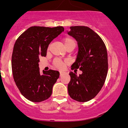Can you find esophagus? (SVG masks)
I'll use <instances>...</instances> for the list:
<instances>
[{
    "label": "esophagus",
    "instance_id": "obj_1",
    "mask_svg": "<svg viewBox=\"0 0 128 128\" xmlns=\"http://www.w3.org/2000/svg\"><path fill=\"white\" fill-rule=\"evenodd\" d=\"M64 73V72H59V74H60V76H62V75Z\"/></svg>",
    "mask_w": 128,
    "mask_h": 128
}]
</instances>
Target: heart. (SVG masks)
Here are the masks:
<instances>
[{"instance_id":"1","label":"heart","mask_w":128,"mask_h":128,"mask_svg":"<svg viewBox=\"0 0 128 128\" xmlns=\"http://www.w3.org/2000/svg\"><path fill=\"white\" fill-rule=\"evenodd\" d=\"M63 43H64V47L66 48V49L69 48H72L74 49L77 45L76 40L71 36H66V38H64L63 40ZM54 65L58 69L61 70V69H64L66 65V62L59 59H56L54 60Z\"/></svg>"}]
</instances>
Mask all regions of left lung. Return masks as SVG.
<instances>
[{
	"label": "left lung",
	"instance_id": "8db88e82",
	"mask_svg": "<svg viewBox=\"0 0 128 128\" xmlns=\"http://www.w3.org/2000/svg\"><path fill=\"white\" fill-rule=\"evenodd\" d=\"M68 32L78 42V51L72 70L79 69L82 74L69 72L68 93L74 100L86 102L94 98L104 86L108 73L106 48L100 36L84 26H70ZM74 70V71H75Z\"/></svg>",
	"mask_w": 128,
	"mask_h": 128
}]
</instances>
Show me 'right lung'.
Masks as SVG:
<instances>
[{"label": "right lung", "mask_w": 128, "mask_h": 128, "mask_svg": "<svg viewBox=\"0 0 128 128\" xmlns=\"http://www.w3.org/2000/svg\"><path fill=\"white\" fill-rule=\"evenodd\" d=\"M62 26H32L16 40L12 56L14 79L20 93L33 102H41L51 96L59 72L50 70L40 74V58L46 56L52 40L64 32Z\"/></svg>", "instance_id": "add662e5"}]
</instances>
